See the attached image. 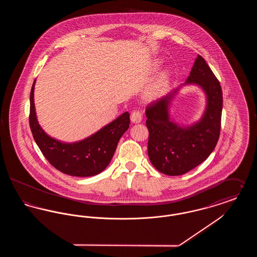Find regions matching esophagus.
<instances>
[{"mask_svg":"<svg viewBox=\"0 0 257 257\" xmlns=\"http://www.w3.org/2000/svg\"><path fill=\"white\" fill-rule=\"evenodd\" d=\"M131 121L133 123H140L143 119V115L142 113L139 111V110H134L132 113H131Z\"/></svg>","mask_w":257,"mask_h":257,"instance_id":"1","label":"esophagus"}]
</instances>
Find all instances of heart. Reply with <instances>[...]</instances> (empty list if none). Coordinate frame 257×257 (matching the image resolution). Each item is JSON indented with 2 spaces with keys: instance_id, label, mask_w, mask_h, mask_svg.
I'll list each match as a JSON object with an SVG mask.
<instances>
[{
  "instance_id": "1",
  "label": "heart",
  "mask_w": 257,
  "mask_h": 257,
  "mask_svg": "<svg viewBox=\"0 0 257 257\" xmlns=\"http://www.w3.org/2000/svg\"><path fill=\"white\" fill-rule=\"evenodd\" d=\"M158 64L159 63H155V66H158ZM171 81L172 75L171 70L164 69L160 71L146 88L144 98L147 101H156L164 97L170 90Z\"/></svg>"
}]
</instances>
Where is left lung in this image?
I'll use <instances>...</instances> for the list:
<instances>
[{
    "label": "left lung",
    "instance_id": "obj_1",
    "mask_svg": "<svg viewBox=\"0 0 257 257\" xmlns=\"http://www.w3.org/2000/svg\"><path fill=\"white\" fill-rule=\"evenodd\" d=\"M188 84H196L204 90L207 106L197 122L186 126L171 119L169 108L179 89ZM182 86L150 104L146 110L148 157L157 171L171 176L182 175L204 162L220 137L222 91L220 82L201 56H197Z\"/></svg>",
    "mask_w": 257,
    "mask_h": 257
}]
</instances>
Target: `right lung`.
<instances>
[{
	"mask_svg": "<svg viewBox=\"0 0 257 257\" xmlns=\"http://www.w3.org/2000/svg\"><path fill=\"white\" fill-rule=\"evenodd\" d=\"M35 84L36 80L30 96V127L44 157L58 171L71 176L88 177L104 171L110 164L118 141L129 128V112H123L116 119L82 141L61 142L46 134L38 123L34 100Z\"/></svg>",
	"mask_w": 257,
	"mask_h": 257,
	"instance_id": "add662e5",
	"label": "right lung"
}]
</instances>
